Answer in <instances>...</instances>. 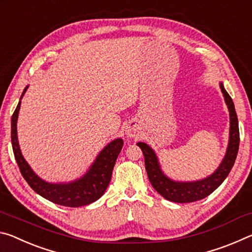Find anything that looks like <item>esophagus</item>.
<instances>
[{
	"mask_svg": "<svg viewBox=\"0 0 252 252\" xmlns=\"http://www.w3.org/2000/svg\"><path fill=\"white\" fill-rule=\"evenodd\" d=\"M126 134L127 138L136 139L139 136V129L134 125H129L126 129Z\"/></svg>",
	"mask_w": 252,
	"mask_h": 252,
	"instance_id": "esophagus-1",
	"label": "esophagus"
}]
</instances>
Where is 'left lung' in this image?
<instances>
[{
	"label": "left lung",
	"mask_w": 252,
	"mask_h": 252,
	"mask_svg": "<svg viewBox=\"0 0 252 252\" xmlns=\"http://www.w3.org/2000/svg\"><path fill=\"white\" fill-rule=\"evenodd\" d=\"M220 89L221 92L223 93L224 101L228 105L230 112L229 143L223 160L221 161L218 169L209 177L202 179V180L192 182H180L171 180V179L168 178L162 172L156 152L147 143H136L143 152L146 170L152 187L158 191V193H160L162 197L169 200V201L188 203L198 201V200L206 198L224 181V179L228 177L229 172L231 171L238 155L239 142H240L239 125L236 109H234L231 96L225 91L222 83H220Z\"/></svg>",
	"instance_id": "8db88e82"
}]
</instances>
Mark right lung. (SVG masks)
Instances as JSON below:
<instances>
[{
    "label": "right lung",
    "mask_w": 252,
    "mask_h": 252,
    "mask_svg": "<svg viewBox=\"0 0 252 252\" xmlns=\"http://www.w3.org/2000/svg\"><path fill=\"white\" fill-rule=\"evenodd\" d=\"M28 87L24 89L20 102L14 111L11 120V141L13 148L14 157L18 163L21 174L29 186L41 197L50 200L51 202L64 207H82L96 201L103 195L112 177V170L116 164L117 158L123 147V140L116 139L110 142L89 169V171L82 178L69 183H50L37 177L29 163L24 160L21 153L16 122H18L21 99L24 95Z\"/></svg>",
    "instance_id": "1"
}]
</instances>
